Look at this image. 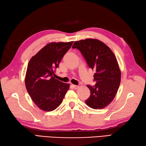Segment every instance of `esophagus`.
<instances>
[{
    "label": "esophagus",
    "instance_id": "esophagus-1",
    "mask_svg": "<svg viewBox=\"0 0 146 146\" xmlns=\"http://www.w3.org/2000/svg\"><path fill=\"white\" fill-rule=\"evenodd\" d=\"M72 86L73 87V88L75 89V90H76V89H77L79 88V86H77V85H74V84H72Z\"/></svg>",
    "mask_w": 146,
    "mask_h": 146
}]
</instances>
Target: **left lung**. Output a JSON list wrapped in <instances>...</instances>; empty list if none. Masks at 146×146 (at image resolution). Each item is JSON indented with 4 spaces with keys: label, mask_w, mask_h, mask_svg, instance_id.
I'll list each match as a JSON object with an SVG mask.
<instances>
[{
    "label": "left lung",
    "mask_w": 146,
    "mask_h": 146,
    "mask_svg": "<svg viewBox=\"0 0 146 146\" xmlns=\"http://www.w3.org/2000/svg\"><path fill=\"white\" fill-rule=\"evenodd\" d=\"M72 48L81 52L88 67L94 70V86L87 85L90 96L85 101L93 109H102L114 99L120 84L121 72L114 53L98 40L86 39L75 41Z\"/></svg>",
    "instance_id": "1"
}]
</instances>
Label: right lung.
I'll return each mask as SVG.
<instances>
[{
  "label": "right lung",
  "mask_w": 146,
  "mask_h": 146,
  "mask_svg": "<svg viewBox=\"0 0 146 146\" xmlns=\"http://www.w3.org/2000/svg\"><path fill=\"white\" fill-rule=\"evenodd\" d=\"M73 41L47 44L29 60L25 77L26 90L41 110L53 111L60 105L69 84L54 78L55 69Z\"/></svg>",
  "instance_id": "obj_1"
}]
</instances>
